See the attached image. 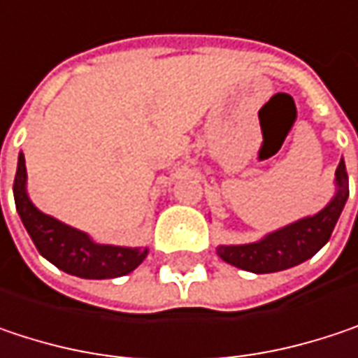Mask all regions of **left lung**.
Returning <instances> with one entry per match:
<instances>
[{"label": "left lung", "instance_id": "1", "mask_svg": "<svg viewBox=\"0 0 358 358\" xmlns=\"http://www.w3.org/2000/svg\"><path fill=\"white\" fill-rule=\"evenodd\" d=\"M348 199L346 164L340 159L334 176V194L325 207L313 215H305L292 224H286L273 232H267L255 243L245 245H217V255L250 273H273L305 263L317 250H322Z\"/></svg>", "mask_w": 358, "mask_h": 358}]
</instances>
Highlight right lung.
<instances>
[{"label":"right lung","instance_id":"obj_1","mask_svg":"<svg viewBox=\"0 0 358 358\" xmlns=\"http://www.w3.org/2000/svg\"><path fill=\"white\" fill-rule=\"evenodd\" d=\"M27 180L24 153H18L14 178L16 211L36 250L57 269L85 280H109L134 271L149 255V247L101 245L93 241L89 232L72 228L57 217L43 213L29 196Z\"/></svg>","mask_w":358,"mask_h":358}]
</instances>
